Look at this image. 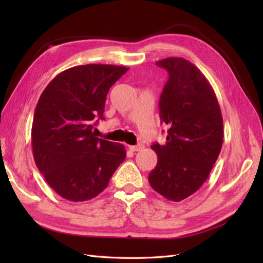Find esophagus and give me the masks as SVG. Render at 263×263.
<instances>
[{
  "label": "esophagus",
  "mask_w": 263,
  "mask_h": 263,
  "mask_svg": "<svg viewBox=\"0 0 263 263\" xmlns=\"http://www.w3.org/2000/svg\"><path fill=\"white\" fill-rule=\"evenodd\" d=\"M129 149H130L132 151H140V150L144 149V145H142V144H138V145H136V146H129Z\"/></svg>",
  "instance_id": "obj_1"
}]
</instances>
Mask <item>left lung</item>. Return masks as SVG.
<instances>
[{
	"label": "left lung",
	"mask_w": 263,
	"mask_h": 263,
	"mask_svg": "<svg viewBox=\"0 0 263 263\" xmlns=\"http://www.w3.org/2000/svg\"><path fill=\"white\" fill-rule=\"evenodd\" d=\"M156 63L169 73L159 101L161 123L169 130L164 145L151 146L158 162L148 180L166 200L180 202L208 180L220 153L224 126L213 87L193 63L179 57Z\"/></svg>",
	"instance_id": "left-lung-1"
}]
</instances>
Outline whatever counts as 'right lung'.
Here are the masks:
<instances>
[{"label":"right lung","mask_w":263,"mask_h":263,"mask_svg":"<svg viewBox=\"0 0 263 263\" xmlns=\"http://www.w3.org/2000/svg\"><path fill=\"white\" fill-rule=\"evenodd\" d=\"M129 68L84 65L62 71L36 105L31 146L38 170L61 197L83 202L107 187L126 158L124 145L97 137L109 87Z\"/></svg>","instance_id":"1"}]
</instances>
